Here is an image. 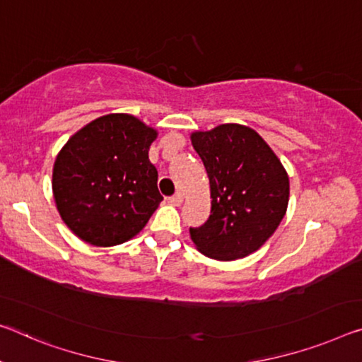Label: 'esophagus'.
<instances>
[{
	"label": "esophagus",
	"instance_id": "esophagus-1",
	"mask_svg": "<svg viewBox=\"0 0 362 362\" xmlns=\"http://www.w3.org/2000/svg\"><path fill=\"white\" fill-rule=\"evenodd\" d=\"M168 200H170V202L173 204V205H181V204H182V196H181V192H176V194H173V196H171Z\"/></svg>",
	"mask_w": 362,
	"mask_h": 362
}]
</instances>
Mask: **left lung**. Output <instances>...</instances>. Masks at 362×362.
<instances>
[{
  "label": "left lung",
  "instance_id": "8db88e82",
  "mask_svg": "<svg viewBox=\"0 0 362 362\" xmlns=\"http://www.w3.org/2000/svg\"><path fill=\"white\" fill-rule=\"evenodd\" d=\"M191 141L207 170L212 199L207 221L189 228L191 239L212 259L246 257L274 235L286 214V171L251 127L221 124L194 132Z\"/></svg>",
  "mask_w": 362,
  "mask_h": 362
}]
</instances>
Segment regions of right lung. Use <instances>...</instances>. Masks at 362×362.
Returning a JSON list of instances; mask_svg holds the SVG:
<instances>
[{"instance_id": "1", "label": "right lung", "mask_w": 362, "mask_h": 362, "mask_svg": "<svg viewBox=\"0 0 362 362\" xmlns=\"http://www.w3.org/2000/svg\"><path fill=\"white\" fill-rule=\"evenodd\" d=\"M157 132L131 115L102 116L72 136L57 157L53 194L74 235L93 246L136 236L163 197L148 160Z\"/></svg>"}]
</instances>
